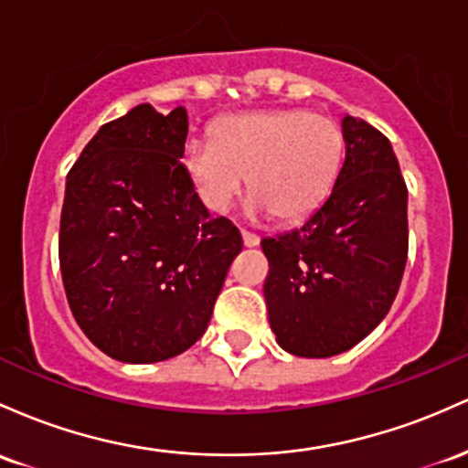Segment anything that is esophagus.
<instances>
[{
    "label": "esophagus",
    "instance_id": "34e87169",
    "mask_svg": "<svg viewBox=\"0 0 468 468\" xmlns=\"http://www.w3.org/2000/svg\"><path fill=\"white\" fill-rule=\"evenodd\" d=\"M240 234H243V243H245V248H256V245L261 243V236H259V234L248 232V229H240Z\"/></svg>",
    "mask_w": 468,
    "mask_h": 468
}]
</instances>
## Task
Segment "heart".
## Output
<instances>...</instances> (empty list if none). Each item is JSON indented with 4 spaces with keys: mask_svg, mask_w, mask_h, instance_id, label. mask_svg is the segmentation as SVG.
<instances>
[{
    "mask_svg": "<svg viewBox=\"0 0 468 468\" xmlns=\"http://www.w3.org/2000/svg\"><path fill=\"white\" fill-rule=\"evenodd\" d=\"M212 134L183 148V167L209 212H225L248 181L251 212L304 218L327 198L343 165L340 123L309 110L229 114Z\"/></svg>",
    "mask_w": 468,
    "mask_h": 468,
    "instance_id": "obj_1",
    "label": "heart"
}]
</instances>
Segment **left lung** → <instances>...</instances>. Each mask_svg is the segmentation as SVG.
Instances as JSON below:
<instances>
[{
    "instance_id": "obj_1",
    "label": "left lung",
    "mask_w": 468,
    "mask_h": 468,
    "mask_svg": "<svg viewBox=\"0 0 468 468\" xmlns=\"http://www.w3.org/2000/svg\"><path fill=\"white\" fill-rule=\"evenodd\" d=\"M345 164L298 229L262 239L278 345L301 358L343 354L389 314L407 265V186L389 139L343 119Z\"/></svg>"
}]
</instances>
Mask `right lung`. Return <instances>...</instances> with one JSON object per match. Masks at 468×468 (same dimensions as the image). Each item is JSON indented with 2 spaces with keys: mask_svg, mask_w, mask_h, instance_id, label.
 <instances>
[{
  "mask_svg": "<svg viewBox=\"0 0 468 468\" xmlns=\"http://www.w3.org/2000/svg\"><path fill=\"white\" fill-rule=\"evenodd\" d=\"M186 108L141 103L101 125L66 178L59 265L68 304L103 354L148 365L206 334L243 250L212 218L183 167Z\"/></svg>",
  "mask_w": 468,
  "mask_h": 468,
  "instance_id": "add662e5",
  "label": "right lung"
}]
</instances>
